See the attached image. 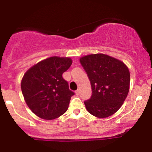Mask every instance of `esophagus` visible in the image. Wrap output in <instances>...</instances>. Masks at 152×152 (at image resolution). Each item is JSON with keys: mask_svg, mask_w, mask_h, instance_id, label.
<instances>
[{"mask_svg": "<svg viewBox=\"0 0 152 152\" xmlns=\"http://www.w3.org/2000/svg\"><path fill=\"white\" fill-rule=\"evenodd\" d=\"M75 93H76V95H77V96H78V95H79V90H76V92H75Z\"/></svg>", "mask_w": 152, "mask_h": 152, "instance_id": "esophagus-1", "label": "esophagus"}]
</instances>
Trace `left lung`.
Returning a JSON list of instances; mask_svg holds the SVG:
<instances>
[{
	"instance_id": "obj_1",
	"label": "left lung",
	"mask_w": 152,
	"mask_h": 152,
	"mask_svg": "<svg viewBox=\"0 0 152 152\" xmlns=\"http://www.w3.org/2000/svg\"><path fill=\"white\" fill-rule=\"evenodd\" d=\"M92 94L85 101L87 111L98 118L109 117L122 106L129 91L130 74L121 61L102 53L81 57Z\"/></svg>"
}]
</instances>
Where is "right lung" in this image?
Listing matches in <instances>:
<instances>
[{"label":"right lung","mask_w":152,"mask_h":152,"mask_svg":"<svg viewBox=\"0 0 152 152\" xmlns=\"http://www.w3.org/2000/svg\"><path fill=\"white\" fill-rule=\"evenodd\" d=\"M72 60L53 56L29 69L21 81V90L28 106L38 117L52 120L67 111L74 93L62 74L69 69Z\"/></svg>","instance_id":"1"}]
</instances>
